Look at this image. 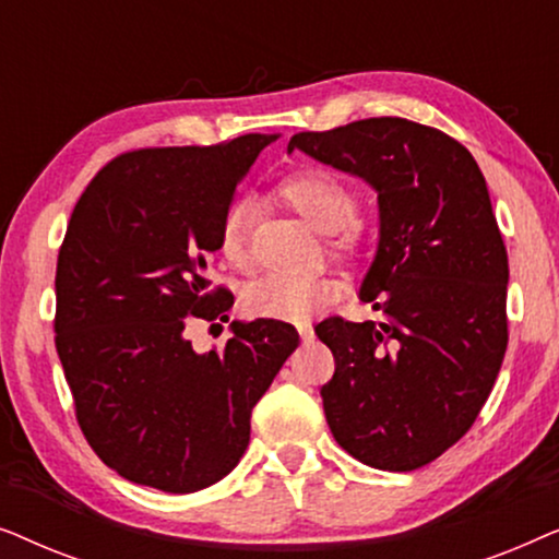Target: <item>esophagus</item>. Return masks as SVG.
Segmentation results:
<instances>
[{
  "label": "esophagus",
  "mask_w": 559,
  "mask_h": 559,
  "mask_svg": "<svg viewBox=\"0 0 559 559\" xmlns=\"http://www.w3.org/2000/svg\"><path fill=\"white\" fill-rule=\"evenodd\" d=\"M297 333H300L302 341H312V335H316V333H312V325H310V323H300V325H297Z\"/></svg>",
  "instance_id": "1"
}]
</instances>
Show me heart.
<instances>
[{
	"instance_id": "heart-1",
	"label": "heart",
	"mask_w": 559,
	"mask_h": 559,
	"mask_svg": "<svg viewBox=\"0 0 559 559\" xmlns=\"http://www.w3.org/2000/svg\"><path fill=\"white\" fill-rule=\"evenodd\" d=\"M285 205L308 221L316 231L325 234L328 249L341 259H356L369 243V226L354 216L356 193L346 180L325 167H305L287 175L274 188ZM247 201H234L221 213L216 228V249L231 266H243L249 259ZM335 295V285L323 277H266L251 285L243 295V310L251 318L305 320Z\"/></svg>"
}]
</instances>
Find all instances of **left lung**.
<instances>
[{"mask_svg": "<svg viewBox=\"0 0 559 559\" xmlns=\"http://www.w3.org/2000/svg\"><path fill=\"white\" fill-rule=\"evenodd\" d=\"M293 150L379 198L358 297L381 320L316 328L335 358L320 389L328 427L371 468H423L471 430L507 354L509 259L484 173L453 136L400 117L300 132Z\"/></svg>", "mask_w": 559, "mask_h": 559, "instance_id": "1", "label": "left lung"}]
</instances>
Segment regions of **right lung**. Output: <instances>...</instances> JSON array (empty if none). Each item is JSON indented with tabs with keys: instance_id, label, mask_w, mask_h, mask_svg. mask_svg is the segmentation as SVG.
<instances>
[{
	"instance_id": "1",
	"label": "right lung",
	"mask_w": 559,
	"mask_h": 559,
	"mask_svg": "<svg viewBox=\"0 0 559 559\" xmlns=\"http://www.w3.org/2000/svg\"><path fill=\"white\" fill-rule=\"evenodd\" d=\"M274 140L124 152L68 221L56 348L88 445L132 484L193 493L231 473L251 409L300 343L293 325L264 318L234 320L209 354L186 335L190 320H228L234 295L211 289L205 259L236 186Z\"/></svg>"
}]
</instances>
